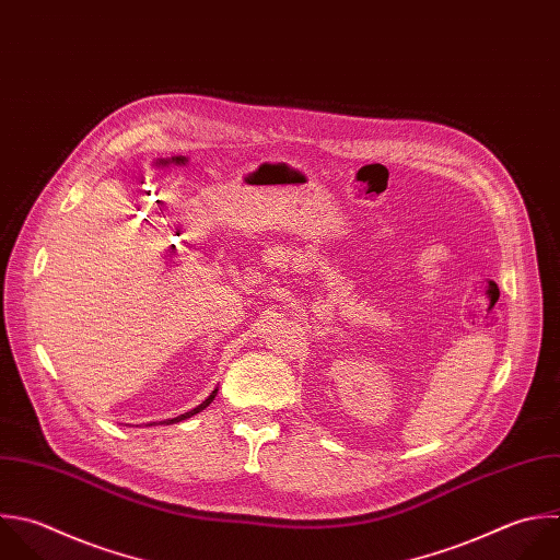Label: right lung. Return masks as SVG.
Segmentation results:
<instances>
[{
	"mask_svg": "<svg viewBox=\"0 0 560 560\" xmlns=\"http://www.w3.org/2000/svg\"><path fill=\"white\" fill-rule=\"evenodd\" d=\"M214 396H217V389H214V392H212V394H210V396H208L199 407H195V409H190V411H186V413H182V416H177V418H173V420H164V422H166V424H173V422H179V420H186V418H190V416L199 413L201 409H206V407L214 400Z\"/></svg>",
	"mask_w": 560,
	"mask_h": 560,
	"instance_id": "1",
	"label": "right lung"
}]
</instances>
